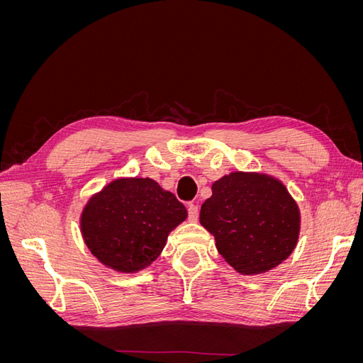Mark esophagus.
<instances>
[{"instance_id":"obj_1","label":"esophagus","mask_w":363,"mask_h":363,"mask_svg":"<svg viewBox=\"0 0 363 363\" xmlns=\"http://www.w3.org/2000/svg\"><path fill=\"white\" fill-rule=\"evenodd\" d=\"M199 215H200L199 206H195V204L191 203L188 206V218H189V221H196V219H199Z\"/></svg>"}]
</instances>
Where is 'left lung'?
I'll list each match as a JSON object with an SVG mask.
<instances>
[{"label": "left lung", "instance_id": "obj_1", "mask_svg": "<svg viewBox=\"0 0 363 363\" xmlns=\"http://www.w3.org/2000/svg\"><path fill=\"white\" fill-rule=\"evenodd\" d=\"M201 225L238 272L262 274L288 259L300 233V211L284 184L257 172H232L212 184Z\"/></svg>", "mask_w": 363, "mask_h": 363}]
</instances>
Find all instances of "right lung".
Instances as JSON below:
<instances>
[{
	"mask_svg": "<svg viewBox=\"0 0 363 363\" xmlns=\"http://www.w3.org/2000/svg\"><path fill=\"white\" fill-rule=\"evenodd\" d=\"M186 216V207L155 180L118 179L87 201L80 227L87 248L106 267L136 272L159 257Z\"/></svg>",
	"mask_w": 363,
	"mask_h": 363,
	"instance_id": "obj_1",
	"label": "right lung"
}]
</instances>
